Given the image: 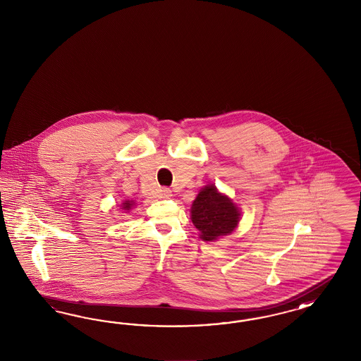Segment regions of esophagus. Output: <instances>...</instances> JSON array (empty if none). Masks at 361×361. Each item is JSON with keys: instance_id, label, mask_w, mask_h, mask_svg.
Returning a JSON list of instances; mask_svg holds the SVG:
<instances>
[{"instance_id": "1", "label": "esophagus", "mask_w": 361, "mask_h": 361, "mask_svg": "<svg viewBox=\"0 0 361 361\" xmlns=\"http://www.w3.org/2000/svg\"><path fill=\"white\" fill-rule=\"evenodd\" d=\"M160 192H161L160 195H161L163 198H169V197L172 196V190L169 188H163Z\"/></svg>"}]
</instances>
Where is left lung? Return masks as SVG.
Returning a JSON list of instances; mask_svg holds the SVG:
<instances>
[{"label":"left lung","instance_id":"obj_1","mask_svg":"<svg viewBox=\"0 0 361 361\" xmlns=\"http://www.w3.org/2000/svg\"><path fill=\"white\" fill-rule=\"evenodd\" d=\"M192 222L204 240H216L228 235L240 221L238 208L221 195L214 185L201 189L192 205Z\"/></svg>","mask_w":361,"mask_h":361}]
</instances>
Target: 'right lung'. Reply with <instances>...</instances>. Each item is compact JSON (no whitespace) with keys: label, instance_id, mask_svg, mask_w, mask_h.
Returning <instances> with one entry per match:
<instances>
[{"label":"right lung","instance_id":"1","mask_svg":"<svg viewBox=\"0 0 361 361\" xmlns=\"http://www.w3.org/2000/svg\"><path fill=\"white\" fill-rule=\"evenodd\" d=\"M132 201H126V202H123V209H127V210H130L132 207Z\"/></svg>","mask_w":361,"mask_h":361}]
</instances>
